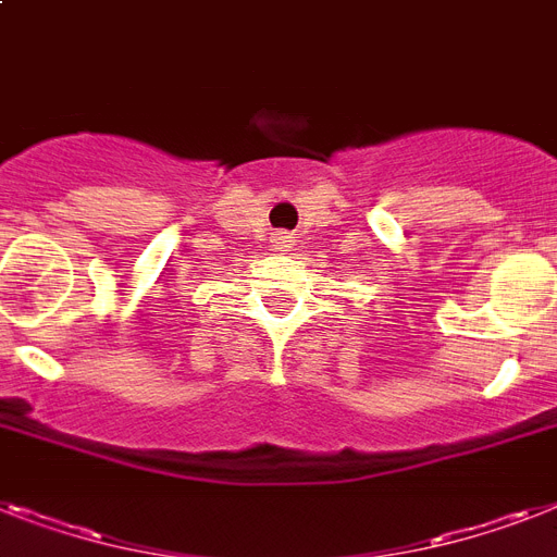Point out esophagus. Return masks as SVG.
<instances>
[{"label":"esophagus","instance_id":"1","mask_svg":"<svg viewBox=\"0 0 557 557\" xmlns=\"http://www.w3.org/2000/svg\"><path fill=\"white\" fill-rule=\"evenodd\" d=\"M271 243H274V248H280V251H286V248H292V237H288V234H274V237H271Z\"/></svg>","mask_w":557,"mask_h":557}]
</instances>
